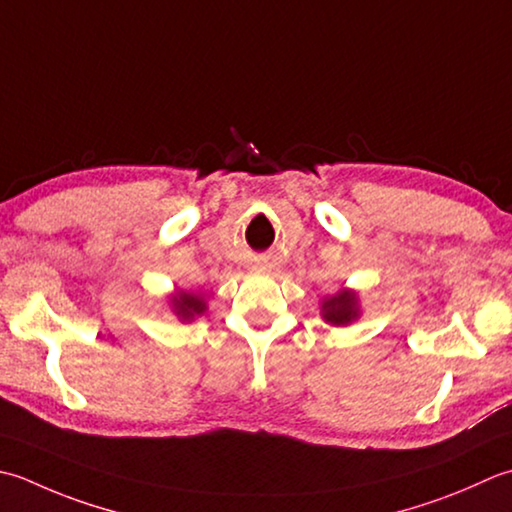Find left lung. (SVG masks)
I'll list each match as a JSON object with an SVG mask.
<instances>
[{
	"instance_id": "8db88e82",
	"label": "left lung",
	"mask_w": 512,
	"mask_h": 512,
	"mask_svg": "<svg viewBox=\"0 0 512 512\" xmlns=\"http://www.w3.org/2000/svg\"><path fill=\"white\" fill-rule=\"evenodd\" d=\"M324 322L333 326H348L359 317V302L355 290H339L337 295L322 299Z\"/></svg>"
}]
</instances>
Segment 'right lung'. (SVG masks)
Returning <instances> with one entry per match:
<instances>
[{
  "mask_svg": "<svg viewBox=\"0 0 512 512\" xmlns=\"http://www.w3.org/2000/svg\"><path fill=\"white\" fill-rule=\"evenodd\" d=\"M170 306H173V313L182 319V322H193L195 317L206 313V302L199 293H186V290H177V293L170 297Z\"/></svg>",
  "mask_w": 512,
  "mask_h": 512,
  "instance_id": "right-lung-1",
  "label": "right lung"
}]
</instances>
